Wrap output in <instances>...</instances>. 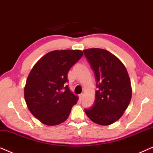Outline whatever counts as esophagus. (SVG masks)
I'll list each match as a JSON object with an SVG mask.
<instances>
[{
    "mask_svg": "<svg viewBox=\"0 0 153 153\" xmlns=\"http://www.w3.org/2000/svg\"><path fill=\"white\" fill-rule=\"evenodd\" d=\"M83 97H84V94H83L82 93L80 94V95H79V97H80V100H81V101H82V99H83Z\"/></svg>",
    "mask_w": 153,
    "mask_h": 153,
    "instance_id": "esophagus-1",
    "label": "esophagus"
}]
</instances>
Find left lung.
Listing matches in <instances>:
<instances>
[{
	"mask_svg": "<svg viewBox=\"0 0 153 153\" xmlns=\"http://www.w3.org/2000/svg\"><path fill=\"white\" fill-rule=\"evenodd\" d=\"M83 52L97 88L93 106L85 111L93 122L110 125L121 117L130 103L132 90L128 74L121 61L107 50L94 48Z\"/></svg>",
	"mask_w": 153,
	"mask_h": 153,
	"instance_id": "8db88e82",
	"label": "left lung"
}]
</instances>
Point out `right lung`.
Masks as SVG:
<instances>
[{
    "label": "right lung",
    "mask_w": 153,
    "mask_h": 153,
    "mask_svg": "<svg viewBox=\"0 0 153 153\" xmlns=\"http://www.w3.org/2000/svg\"><path fill=\"white\" fill-rule=\"evenodd\" d=\"M80 50H56L40 59L30 71L25 100L31 113L47 126L68 119L78 98L69 90L68 73L82 56Z\"/></svg>",
    "instance_id": "1"
}]
</instances>
